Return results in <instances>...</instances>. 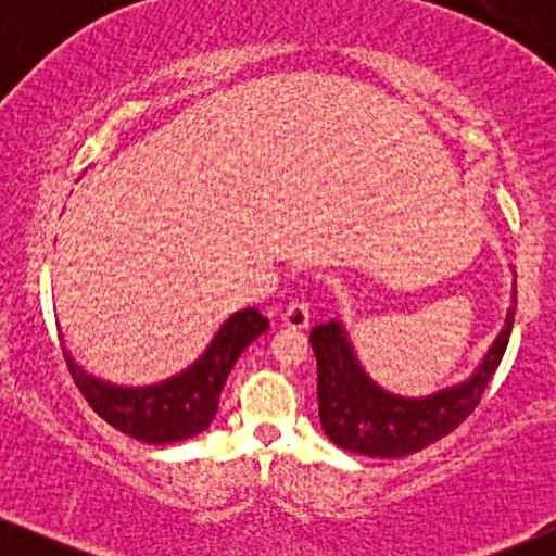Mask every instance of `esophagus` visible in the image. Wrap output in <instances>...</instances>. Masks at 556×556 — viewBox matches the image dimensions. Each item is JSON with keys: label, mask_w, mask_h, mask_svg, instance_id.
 Wrapping results in <instances>:
<instances>
[{"label": "esophagus", "mask_w": 556, "mask_h": 556, "mask_svg": "<svg viewBox=\"0 0 556 556\" xmlns=\"http://www.w3.org/2000/svg\"><path fill=\"white\" fill-rule=\"evenodd\" d=\"M282 321H285V327H290V329H305V327H308V321H311L308 303L287 305V311L282 314Z\"/></svg>", "instance_id": "esophagus-1"}]
</instances>
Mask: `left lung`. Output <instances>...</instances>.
<instances>
[{"mask_svg": "<svg viewBox=\"0 0 556 556\" xmlns=\"http://www.w3.org/2000/svg\"><path fill=\"white\" fill-rule=\"evenodd\" d=\"M518 285L513 287V308L504 327L460 384L439 389L426 397H402L387 392L363 371L348 329L340 318L311 329V348L318 368V418L337 446L368 457H405L420 452L455 431L476 405L500 366L513 334Z\"/></svg>", "mask_w": 556, "mask_h": 556, "instance_id": "obj_1", "label": "left lung"}]
</instances>
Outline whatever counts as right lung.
<instances>
[{
	"mask_svg": "<svg viewBox=\"0 0 556 556\" xmlns=\"http://www.w3.org/2000/svg\"><path fill=\"white\" fill-rule=\"evenodd\" d=\"M269 329L258 308H242L222 324L201 358L180 374L146 387H123L88 374L65 350L70 374L88 405L106 424L146 444H175L206 431L219 394L242 350Z\"/></svg>",
	"mask_w": 556,
	"mask_h": 556,
	"instance_id": "obj_1",
	"label": "right lung"
}]
</instances>
